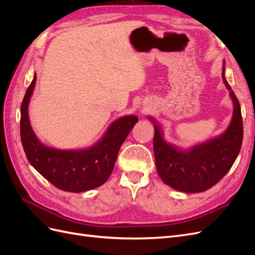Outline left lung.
<instances>
[{"mask_svg": "<svg viewBox=\"0 0 255 255\" xmlns=\"http://www.w3.org/2000/svg\"><path fill=\"white\" fill-rule=\"evenodd\" d=\"M222 79L231 91L234 112L230 127L221 136L182 151L167 143L159 127L154 125L153 149L157 172L161 180L176 190L201 192L213 187L229 172L241 151L244 135L241 105L226 80L225 67Z\"/></svg>", "mask_w": 255, "mask_h": 255, "instance_id": "obj_1", "label": "left lung"}]
</instances>
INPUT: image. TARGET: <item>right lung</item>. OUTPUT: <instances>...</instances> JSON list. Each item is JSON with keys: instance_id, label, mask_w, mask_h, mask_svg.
Wrapping results in <instances>:
<instances>
[{"instance_id": "obj_1", "label": "right lung", "mask_w": 255, "mask_h": 255, "mask_svg": "<svg viewBox=\"0 0 255 255\" xmlns=\"http://www.w3.org/2000/svg\"><path fill=\"white\" fill-rule=\"evenodd\" d=\"M35 83L36 74L23 98L20 119L21 141L30 165L61 190L82 192L101 186L110 177L120 146L138 118L126 116L116 120L91 148L75 151L49 148L37 139L28 120L27 107Z\"/></svg>"}]
</instances>
